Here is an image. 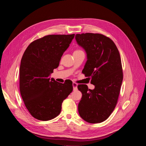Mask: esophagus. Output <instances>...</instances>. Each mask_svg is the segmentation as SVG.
I'll list each match as a JSON object with an SVG mask.
<instances>
[{"label":"esophagus","instance_id":"34e87169","mask_svg":"<svg viewBox=\"0 0 146 146\" xmlns=\"http://www.w3.org/2000/svg\"><path fill=\"white\" fill-rule=\"evenodd\" d=\"M77 86H78L77 83H72V86H73L74 91L77 90Z\"/></svg>","mask_w":146,"mask_h":146}]
</instances>
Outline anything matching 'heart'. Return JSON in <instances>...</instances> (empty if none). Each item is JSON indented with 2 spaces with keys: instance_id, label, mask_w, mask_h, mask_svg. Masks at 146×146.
<instances>
[{
  "instance_id": "1",
  "label": "heart",
  "mask_w": 146,
  "mask_h": 146,
  "mask_svg": "<svg viewBox=\"0 0 146 146\" xmlns=\"http://www.w3.org/2000/svg\"><path fill=\"white\" fill-rule=\"evenodd\" d=\"M76 51H79V50H76Z\"/></svg>"
}]
</instances>
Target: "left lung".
Segmentation results:
<instances>
[{
	"label": "left lung",
	"instance_id": "1",
	"mask_svg": "<svg viewBox=\"0 0 146 146\" xmlns=\"http://www.w3.org/2000/svg\"><path fill=\"white\" fill-rule=\"evenodd\" d=\"M76 41L85 50L87 61L82 73L91 78L94 90L78 85L82 93L78 113L85 121L100 123L115 108L123 80L119 50L111 39L99 33L77 34Z\"/></svg>",
	"mask_w": 146,
	"mask_h": 146
}]
</instances>
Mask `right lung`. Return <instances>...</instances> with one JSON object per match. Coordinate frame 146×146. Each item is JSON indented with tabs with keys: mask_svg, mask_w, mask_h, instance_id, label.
Masks as SVG:
<instances>
[{
	"mask_svg": "<svg viewBox=\"0 0 146 146\" xmlns=\"http://www.w3.org/2000/svg\"><path fill=\"white\" fill-rule=\"evenodd\" d=\"M72 35H50L26 48L19 69V88L26 108L33 117L48 121L60 113L63 100L72 91V83H61L50 77L58 67Z\"/></svg>",
	"mask_w": 146,
	"mask_h": 146,
	"instance_id": "obj_1",
	"label": "right lung"
}]
</instances>
